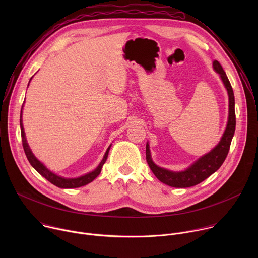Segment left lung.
<instances>
[{
	"label": "left lung",
	"instance_id": "8db88e82",
	"mask_svg": "<svg viewBox=\"0 0 258 258\" xmlns=\"http://www.w3.org/2000/svg\"><path fill=\"white\" fill-rule=\"evenodd\" d=\"M213 68L222 78L224 85L229 94V120L227 128L220 142L214 148L204 156L200 157L194 164L183 171L175 172L157 166L151 159L149 145H146V160L155 176L165 185L173 188H189L198 185L201 181L215 172L222 164L230 150L232 139L236 128V114H235V97L231 83L226 75L225 70L218 61H213Z\"/></svg>",
	"mask_w": 258,
	"mask_h": 258
}]
</instances>
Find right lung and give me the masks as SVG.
<instances>
[{
	"mask_svg": "<svg viewBox=\"0 0 258 258\" xmlns=\"http://www.w3.org/2000/svg\"><path fill=\"white\" fill-rule=\"evenodd\" d=\"M31 80V79H30ZM30 82V81H29ZM23 107V105H22ZM21 116H22V110L20 112V128H21V139H22V146H23V149H24V152H25V155L29 161V163L31 164V166L38 171L41 175H43L46 179H48L50 182H52L53 185L59 187V188H63V189H71V188H79V187H83V186H86L87 183L93 181L101 172V169H102V166L103 164L105 163L107 157H108V153H109V150H110V147L107 149L105 155H104V158L103 160L100 162V164L98 165V167L93 170L92 172H89L83 176H80V177H77V178H65V177H61L55 173H53L52 171H50L43 163H41L38 159H36L34 157V155L32 154V152L30 151L29 147H28V144L26 143V139H25V136H24V130H23V125H22V119H21Z\"/></svg>",
	"mask_w": 258,
	"mask_h": 258,
	"instance_id": "obj_1",
	"label": "right lung"
}]
</instances>
